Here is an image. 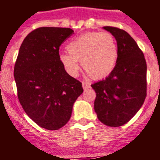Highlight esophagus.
Returning a JSON list of instances; mask_svg holds the SVG:
<instances>
[{
  "instance_id": "34e87169",
  "label": "esophagus",
  "mask_w": 160,
  "mask_h": 160,
  "mask_svg": "<svg viewBox=\"0 0 160 160\" xmlns=\"http://www.w3.org/2000/svg\"><path fill=\"white\" fill-rule=\"evenodd\" d=\"M82 86H83V89H84V90H86V89L90 88V84L87 82H83Z\"/></svg>"
}]
</instances>
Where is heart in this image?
I'll return each mask as SVG.
<instances>
[{"instance_id":"b5f03b06","label":"heart","mask_w":160,"mask_h":160,"mask_svg":"<svg viewBox=\"0 0 160 160\" xmlns=\"http://www.w3.org/2000/svg\"><path fill=\"white\" fill-rule=\"evenodd\" d=\"M69 53L59 55V60L71 76L80 70L79 61L89 76L102 79L115 68L118 57V43L112 33L91 32L81 34L67 45Z\"/></svg>"}]
</instances>
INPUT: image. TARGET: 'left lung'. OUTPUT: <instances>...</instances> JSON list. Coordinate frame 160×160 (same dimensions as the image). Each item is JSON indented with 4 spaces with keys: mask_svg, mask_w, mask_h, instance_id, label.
Listing matches in <instances>:
<instances>
[{
    "mask_svg": "<svg viewBox=\"0 0 160 160\" xmlns=\"http://www.w3.org/2000/svg\"><path fill=\"white\" fill-rule=\"evenodd\" d=\"M112 34L118 48L117 64L105 80L94 83V109L102 123L109 127L126 124L139 111L147 95V64L135 40L126 31L103 27Z\"/></svg>",
    "mask_w": 160,
    "mask_h": 160,
    "instance_id": "obj_1",
    "label": "left lung"
}]
</instances>
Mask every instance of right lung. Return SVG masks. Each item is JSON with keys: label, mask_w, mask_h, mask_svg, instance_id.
Wrapping results in <instances>:
<instances>
[{"label": "right lung", "mask_w": 160, "mask_h": 160, "mask_svg": "<svg viewBox=\"0 0 160 160\" xmlns=\"http://www.w3.org/2000/svg\"><path fill=\"white\" fill-rule=\"evenodd\" d=\"M74 31L42 27L21 45L14 67L18 96L27 115L42 128L58 130L70 119L82 84L65 71L58 49Z\"/></svg>", "instance_id": "obj_1"}]
</instances>
